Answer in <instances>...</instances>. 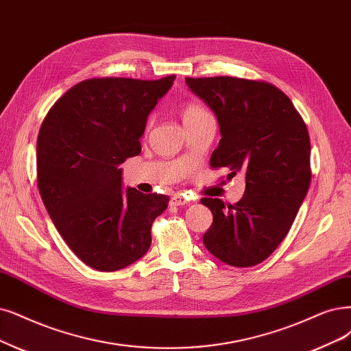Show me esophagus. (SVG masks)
Returning <instances> with one entry per match:
<instances>
[{"mask_svg": "<svg viewBox=\"0 0 351 351\" xmlns=\"http://www.w3.org/2000/svg\"><path fill=\"white\" fill-rule=\"evenodd\" d=\"M171 204L172 205H178V206H182V205L188 204V199H185L182 195H173L172 199H171Z\"/></svg>", "mask_w": 351, "mask_h": 351, "instance_id": "1", "label": "esophagus"}]
</instances>
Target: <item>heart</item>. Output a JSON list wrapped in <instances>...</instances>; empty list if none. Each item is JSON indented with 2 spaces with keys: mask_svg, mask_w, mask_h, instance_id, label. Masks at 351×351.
<instances>
[{
  "mask_svg": "<svg viewBox=\"0 0 351 351\" xmlns=\"http://www.w3.org/2000/svg\"><path fill=\"white\" fill-rule=\"evenodd\" d=\"M206 115H211V114L206 111L202 106H199V104H195V102L185 104L182 108V119H184L185 124L199 120V119H202V117H206ZM149 124H150V121L147 123V125Z\"/></svg>",
  "mask_w": 351,
  "mask_h": 351,
  "instance_id": "1",
  "label": "heart"
}]
</instances>
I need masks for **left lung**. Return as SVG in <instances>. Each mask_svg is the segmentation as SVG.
Instances as JSON below:
<instances>
[{
	"mask_svg": "<svg viewBox=\"0 0 351 351\" xmlns=\"http://www.w3.org/2000/svg\"><path fill=\"white\" fill-rule=\"evenodd\" d=\"M186 84L217 115L221 140L213 169L245 176L234 205L202 198L214 219L204 244L236 267L262 263L289 232L311 184V141L305 121L279 88L234 76L186 77Z\"/></svg>",
	"mask_w": 351,
	"mask_h": 351,
	"instance_id": "1",
	"label": "left lung"
}]
</instances>
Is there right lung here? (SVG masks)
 <instances>
[{"mask_svg":"<svg viewBox=\"0 0 351 351\" xmlns=\"http://www.w3.org/2000/svg\"><path fill=\"white\" fill-rule=\"evenodd\" d=\"M175 77L82 81L53 104L42 123L38 192L62 239L95 270H120L145 256L152 224L169 204L162 193L123 192L119 166L141 152L147 117Z\"/></svg>","mask_w":351,"mask_h":351,"instance_id":"add662e5","label":"right lung"}]
</instances>
